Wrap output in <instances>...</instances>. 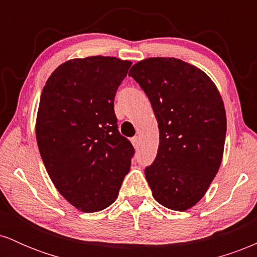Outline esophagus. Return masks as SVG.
<instances>
[{
  "instance_id": "obj_1",
  "label": "esophagus",
  "mask_w": 257,
  "mask_h": 257,
  "mask_svg": "<svg viewBox=\"0 0 257 257\" xmlns=\"http://www.w3.org/2000/svg\"><path fill=\"white\" fill-rule=\"evenodd\" d=\"M132 144L133 146L135 147V149H138L139 145H140V139H139V137H134L132 139Z\"/></svg>"
}]
</instances>
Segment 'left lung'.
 <instances>
[{"label":"left lung","mask_w":257,"mask_h":257,"mask_svg":"<svg viewBox=\"0 0 257 257\" xmlns=\"http://www.w3.org/2000/svg\"><path fill=\"white\" fill-rule=\"evenodd\" d=\"M158 122L159 146L145 176L159 204L186 211L204 197L219 172L226 111L204 71L176 58H147L132 66Z\"/></svg>","instance_id":"left-lung-1"}]
</instances>
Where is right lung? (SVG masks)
<instances>
[{
    "label": "right lung",
    "mask_w": 257,
    "mask_h": 257,
    "mask_svg": "<svg viewBox=\"0 0 257 257\" xmlns=\"http://www.w3.org/2000/svg\"><path fill=\"white\" fill-rule=\"evenodd\" d=\"M132 61L114 57L70 59L47 79L36 139L59 193L83 213L110 206L132 166L131 141L117 129L113 99Z\"/></svg>",
    "instance_id": "right-lung-1"
}]
</instances>
